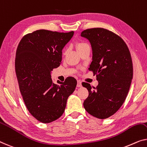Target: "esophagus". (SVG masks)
Returning <instances> with one entry per match:
<instances>
[{
    "mask_svg": "<svg viewBox=\"0 0 147 147\" xmlns=\"http://www.w3.org/2000/svg\"><path fill=\"white\" fill-rule=\"evenodd\" d=\"M81 86H82V82H81L80 80H78L77 81V87L79 88Z\"/></svg>",
    "mask_w": 147,
    "mask_h": 147,
    "instance_id": "esophagus-1",
    "label": "esophagus"
}]
</instances>
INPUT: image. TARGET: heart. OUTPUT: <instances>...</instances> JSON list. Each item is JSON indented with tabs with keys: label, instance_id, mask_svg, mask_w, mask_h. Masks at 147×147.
I'll return each mask as SVG.
<instances>
[{
	"label": "heart",
	"instance_id": "b5f03b06",
	"mask_svg": "<svg viewBox=\"0 0 147 147\" xmlns=\"http://www.w3.org/2000/svg\"><path fill=\"white\" fill-rule=\"evenodd\" d=\"M88 45L86 43L83 42V41H77V42L76 43V47L78 51H79L81 49H84V47H88Z\"/></svg>",
	"mask_w": 147,
	"mask_h": 147
}]
</instances>
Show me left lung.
Listing matches in <instances>:
<instances>
[{"label":"left lung","mask_w":147,"mask_h":147,"mask_svg":"<svg viewBox=\"0 0 147 147\" xmlns=\"http://www.w3.org/2000/svg\"><path fill=\"white\" fill-rule=\"evenodd\" d=\"M81 36L91 43L92 61L88 70L98 81L96 88L82 84L89 92L84 108L94 117L106 119L121 108L129 90L133 73L130 51L121 37L104 28L85 30Z\"/></svg>","instance_id":"8db88e82"}]
</instances>
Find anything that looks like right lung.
<instances>
[{
    "instance_id": "1",
    "label": "right lung",
    "mask_w": 147,
    "mask_h": 147,
    "mask_svg": "<svg viewBox=\"0 0 147 147\" xmlns=\"http://www.w3.org/2000/svg\"><path fill=\"white\" fill-rule=\"evenodd\" d=\"M73 34L39 30L25 35L18 45L15 71L20 90L29 112L41 123L59 118L75 90L77 82L73 77L59 85L53 84L51 78L52 70L60 66L63 48Z\"/></svg>"
}]
</instances>
